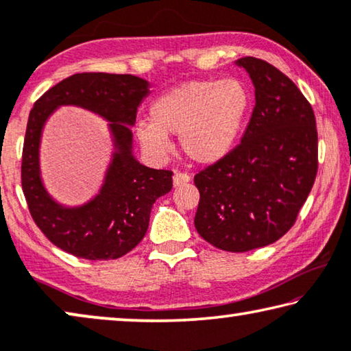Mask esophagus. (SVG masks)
I'll return each mask as SVG.
<instances>
[{"mask_svg":"<svg viewBox=\"0 0 351 351\" xmlns=\"http://www.w3.org/2000/svg\"><path fill=\"white\" fill-rule=\"evenodd\" d=\"M191 181V176L187 173H182V171H175L173 175V186H184Z\"/></svg>","mask_w":351,"mask_h":351,"instance_id":"esophagus-1","label":"esophagus"}]
</instances>
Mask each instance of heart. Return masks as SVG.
I'll return each instance as SVG.
<instances>
[{
	"label": "heart",
	"instance_id": "obj_1",
	"mask_svg": "<svg viewBox=\"0 0 351 351\" xmlns=\"http://www.w3.org/2000/svg\"><path fill=\"white\" fill-rule=\"evenodd\" d=\"M252 96L239 78L192 80L167 91L149 107V123L135 125V137L153 158L169 153V134L197 164H214L234 148L249 117Z\"/></svg>",
	"mask_w": 351,
	"mask_h": 351
}]
</instances>
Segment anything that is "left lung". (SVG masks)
<instances>
[{
    "instance_id": "8db88e82",
    "label": "left lung",
    "mask_w": 351,
    "mask_h": 351,
    "mask_svg": "<svg viewBox=\"0 0 351 351\" xmlns=\"http://www.w3.org/2000/svg\"><path fill=\"white\" fill-rule=\"evenodd\" d=\"M247 72L255 107L237 148L193 178L200 237L227 252H247L284 237L309 197L318 169L315 114L298 86L263 60Z\"/></svg>"
}]
</instances>
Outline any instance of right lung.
Returning <instances> with one entry per match:
<instances>
[{"instance_id":"1","label":"right lung","mask_w":351,"mask_h":351,"mask_svg":"<svg viewBox=\"0 0 351 351\" xmlns=\"http://www.w3.org/2000/svg\"><path fill=\"white\" fill-rule=\"evenodd\" d=\"M149 82L135 75L85 72L60 82L36 101L26 124L22 187L42 233L66 252L86 260H114L142 241L154 202L171 191V171L135 159L130 128L148 96ZM88 109L109 123L112 158L99 192L83 206H62L46 191L40 175L41 132L60 106Z\"/></svg>"}]
</instances>
